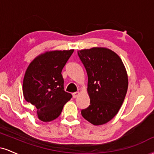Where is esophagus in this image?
<instances>
[{"label":"esophagus","mask_w":154,"mask_h":154,"mask_svg":"<svg viewBox=\"0 0 154 154\" xmlns=\"http://www.w3.org/2000/svg\"><path fill=\"white\" fill-rule=\"evenodd\" d=\"M79 95V91H77V92H75V93H72V96H73L74 98H76L77 96Z\"/></svg>","instance_id":"obj_1"}]
</instances>
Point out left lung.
<instances>
[{
	"label": "left lung",
	"mask_w": 154,
	"mask_h": 154,
	"mask_svg": "<svg viewBox=\"0 0 154 154\" xmlns=\"http://www.w3.org/2000/svg\"><path fill=\"white\" fill-rule=\"evenodd\" d=\"M88 74V93L91 103L81 111L82 116L94 125L110 121L118 113L128 88V77L120 57L106 48L77 51Z\"/></svg>",
	"instance_id": "1"
}]
</instances>
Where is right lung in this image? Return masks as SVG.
<instances>
[{
	"instance_id": "obj_1",
	"label": "right lung",
	"mask_w": 154,
	"mask_h": 154,
	"mask_svg": "<svg viewBox=\"0 0 154 154\" xmlns=\"http://www.w3.org/2000/svg\"><path fill=\"white\" fill-rule=\"evenodd\" d=\"M74 50L47 51L29 63L23 80V95L37 109L38 119L48 122L61 114L72 98L63 90L61 72Z\"/></svg>"
}]
</instances>
